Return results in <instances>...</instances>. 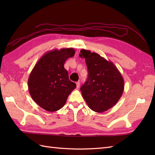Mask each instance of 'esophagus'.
I'll list each match as a JSON object with an SVG mask.
<instances>
[{"mask_svg":"<svg viewBox=\"0 0 155 155\" xmlns=\"http://www.w3.org/2000/svg\"><path fill=\"white\" fill-rule=\"evenodd\" d=\"M76 84H77V88H79V87H80V82H77V83H76Z\"/></svg>","mask_w":155,"mask_h":155,"instance_id":"1","label":"esophagus"}]
</instances>
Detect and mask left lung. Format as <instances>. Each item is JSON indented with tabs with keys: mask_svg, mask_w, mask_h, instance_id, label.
Segmentation results:
<instances>
[{
	"mask_svg": "<svg viewBox=\"0 0 155 155\" xmlns=\"http://www.w3.org/2000/svg\"><path fill=\"white\" fill-rule=\"evenodd\" d=\"M79 56L84 58L88 72L87 81L81 88L82 95L91 110L97 113L107 111L123 94V76L113 62L96 52L82 49Z\"/></svg>",
	"mask_w": 155,
	"mask_h": 155,
	"instance_id": "1",
	"label": "left lung"
}]
</instances>
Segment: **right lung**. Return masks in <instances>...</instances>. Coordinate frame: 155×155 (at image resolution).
I'll return each mask as SVG.
<instances>
[{
	"mask_svg": "<svg viewBox=\"0 0 155 155\" xmlns=\"http://www.w3.org/2000/svg\"><path fill=\"white\" fill-rule=\"evenodd\" d=\"M75 54L74 48L48 51L39 59L29 75L28 91L39 107L54 112L64 107L68 95L77 87L68 78L64 67L67 58Z\"/></svg>",
	"mask_w": 155,
	"mask_h": 155,
	"instance_id": "right-lung-1",
	"label": "right lung"
}]
</instances>
